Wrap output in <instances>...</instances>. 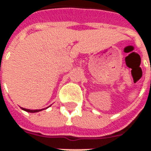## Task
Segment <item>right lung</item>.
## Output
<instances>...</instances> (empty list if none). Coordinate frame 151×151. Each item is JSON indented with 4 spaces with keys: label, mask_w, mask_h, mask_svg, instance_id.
I'll return each instance as SVG.
<instances>
[{
    "label": "right lung",
    "mask_w": 151,
    "mask_h": 151,
    "mask_svg": "<svg viewBox=\"0 0 151 151\" xmlns=\"http://www.w3.org/2000/svg\"><path fill=\"white\" fill-rule=\"evenodd\" d=\"M23 111H27V112H31V113H35V112H38V111H42V110H44V108L43 109H38V110H31V109H27V108H21ZM47 108H46V109Z\"/></svg>",
    "instance_id": "1"
}]
</instances>
